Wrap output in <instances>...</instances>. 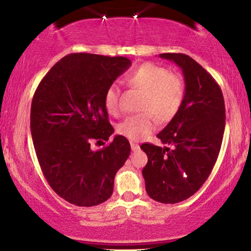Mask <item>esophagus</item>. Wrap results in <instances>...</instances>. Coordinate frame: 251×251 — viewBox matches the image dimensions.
<instances>
[{
  "instance_id": "34e87169",
  "label": "esophagus",
  "mask_w": 251,
  "mask_h": 251,
  "mask_svg": "<svg viewBox=\"0 0 251 251\" xmlns=\"http://www.w3.org/2000/svg\"><path fill=\"white\" fill-rule=\"evenodd\" d=\"M130 146H131V150L133 151V152H136V151L139 150V145L136 143H130Z\"/></svg>"
}]
</instances>
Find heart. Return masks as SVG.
<instances>
[{"label": "heart", "instance_id": "heart-1", "mask_svg": "<svg viewBox=\"0 0 251 251\" xmlns=\"http://www.w3.org/2000/svg\"><path fill=\"white\" fill-rule=\"evenodd\" d=\"M129 88L143 91L140 111L144 113L123 120L118 132L130 140L145 138L155 129L156 120L168 122L181 107L185 96L184 82L179 75L169 73L166 67L154 63H144L126 76ZM121 92L116 84H111L104 95L106 111L111 115L120 113Z\"/></svg>", "mask_w": 251, "mask_h": 251}]
</instances>
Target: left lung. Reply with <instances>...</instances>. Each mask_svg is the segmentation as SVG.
<instances>
[{
    "label": "left lung",
    "mask_w": 251,
    "mask_h": 251,
    "mask_svg": "<svg viewBox=\"0 0 251 251\" xmlns=\"http://www.w3.org/2000/svg\"><path fill=\"white\" fill-rule=\"evenodd\" d=\"M180 67L185 81L181 107L160 133L168 147L140 146L149 161L143 169L146 192L161 203H177L200 190L217 161L225 130V104L214 77L184 53H161Z\"/></svg>",
    "instance_id": "obj_1"
}]
</instances>
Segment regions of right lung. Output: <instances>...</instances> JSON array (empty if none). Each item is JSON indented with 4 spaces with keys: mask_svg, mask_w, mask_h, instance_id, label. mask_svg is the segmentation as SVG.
<instances>
[{
    "mask_svg": "<svg viewBox=\"0 0 251 251\" xmlns=\"http://www.w3.org/2000/svg\"><path fill=\"white\" fill-rule=\"evenodd\" d=\"M131 65L126 57L71 53L40 82L30 107V132L37 160L51 188L78 207L111 198L114 177L130 154L126 137L107 142L114 129L104 105L106 89Z\"/></svg>",
    "mask_w": 251,
    "mask_h": 251,
    "instance_id": "add662e5",
    "label": "right lung"
}]
</instances>
